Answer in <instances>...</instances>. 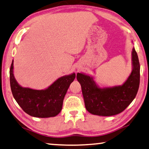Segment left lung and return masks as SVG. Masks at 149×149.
Returning a JSON list of instances; mask_svg holds the SVG:
<instances>
[{
  "instance_id": "left-lung-1",
  "label": "left lung",
  "mask_w": 149,
  "mask_h": 149,
  "mask_svg": "<svg viewBox=\"0 0 149 149\" xmlns=\"http://www.w3.org/2000/svg\"><path fill=\"white\" fill-rule=\"evenodd\" d=\"M132 71L123 85L100 88L94 78L78 72L84 103L89 113L99 116H115L124 111L135 99L139 89L140 65L134 47L132 51Z\"/></svg>"
}]
</instances>
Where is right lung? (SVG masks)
<instances>
[{"label":"right lung","mask_w":149,"mask_h":149,"mask_svg":"<svg viewBox=\"0 0 149 149\" xmlns=\"http://www.w3.org/2000/svg\"><path fill=\"white\" fill-rule=\"evenodd\" d=\"M76 77L74 72L59 78L47 89L37 90L21 86L13 74V60L10 70V86L16 102L30 116L40 118L55 117L62 109L69 87Z\"/></svg>","instance_id":"add662e5"}]
</instances>
